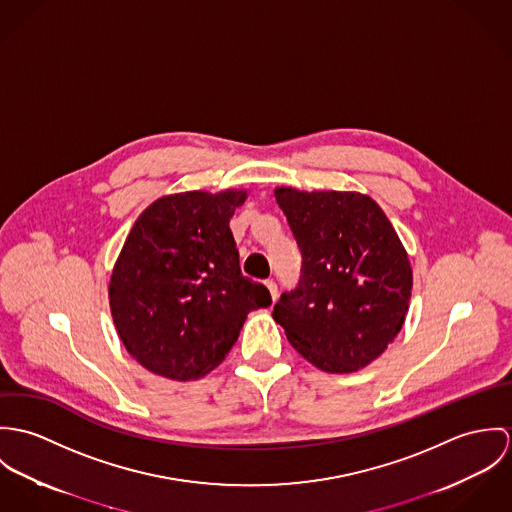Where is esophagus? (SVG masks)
Here are the masks:
<instances>
[{"label":"esophagus","instance_id":"34e87169","mask_svg":"<svg viewBox=\"0 0 512 512\" xmlns=\"http://www.w3.org/2000/svg\"><path fill=\"white\" fill-rule=\"evenodd\" d=\"M267 288H269V292H271V298H273V302L279 298V288H277V283L275 281H267Z\"/></svg>","mask_w":512,"mask_h":512}]
</instances>
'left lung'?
<instances>
[{
    "instance_id": "obj_1",
    "label": "left lung",
    "mask_w": 512,
    "mask_h": 512,
    "mask_svg": "<svg viewBox=\"0 0 512 512\" xmlns=\"http://www.w3.org/2000/svg\"><path fill=\"white\" fill-rule=\"evenodd\" d=\"M298 247L302 275L273 318L290 345L326 373L373 363L404 324L412 267L397 231L367 194L275 188Z\"/></svg>"
}]
</instances>
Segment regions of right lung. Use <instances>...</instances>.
Instances as JSON below:
<instances>
[{"mask_svg": "<svg viewBox=\"0 0 512 512\" xmlns=\"http://www.w3.org/2000/svg\"><path fill=\"white\" fill-rule=\"evenodd\" d=\"M247 190L169 194L135 220L110 279L115 330L137 363L172 381L216 369L247 314L271 306L241 275L229 220Z\"/></svg>", "mask_w": 512, "mask_h": 512, "instance_id": "obj_1", "label": "right lung"}]
</instances>
